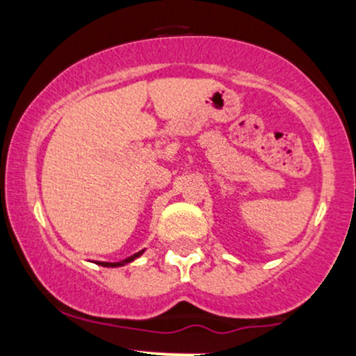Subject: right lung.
Segmentation results:
<instances>
[{"instance_id": "obj_1", "label": "right lung", "mask_w": 356, "mask_h": 356, "mask_svg": "<svg viewBox=\"0 0 356 356\" xmlns=\"http://www.w3.org/2000/svg\"><path fill=\"white\" fill-rule=\"evenodd\" d=\"M145 249H142V251H138V252H136V254L134 256H130V257H127V259H124V261H120V263H105V261H102V263H99L100 266H105V268H117V266H124V264H127V263H132L134 259H137L138 256L142 254V252H144Z\"/></svg>"}]
</instances>
